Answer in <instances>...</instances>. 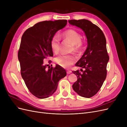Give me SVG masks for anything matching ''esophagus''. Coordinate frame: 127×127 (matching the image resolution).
Returning <instances> with one entry per match:
<instances>
[{
  "label": "esophagus",
  "instance_id": "1",
  "mask_svg": "<svg viewBox=\"0 0 127 127\" xmlns=\"http://www.w3.org/2000/svg\"><path fill=\"white\" fill-rule=\"evenodd\" d=\"M71 72H72V71H71V70H68V69L67 70V74H71Z\"/></svg>",
  "mask_w": 127,
  "mask_h": 127
}]
</instances>
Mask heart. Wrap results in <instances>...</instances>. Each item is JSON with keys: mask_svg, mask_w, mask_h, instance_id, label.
<instances>
[{"mask_svg": "<svg viewBox=\"0 0 127 127\" xmlns=\"http://www.w3.org/2000/svg\"><path fill=\"white\" fill-rule=\"evenodd\" d=\"M61 36L64 40L71 44V51L79 52L83 49L85 42L77 31L72 29L67 30L62 33ZM60 41V38L58 35H54L51 39L50 47L52 51L55 53H58L59 51ZM55 61L59 66L64 68H68L76 62V58L73 55H62L58 56L55 59Z\"/></svg>", "mask_w": 127, "mask_h": 127, "instance_id": "b5f03b06", "label": "heart"}]
</instances>
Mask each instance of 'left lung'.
<instances>
[{
  "instance_id": "left-lung-1",
  "label": "left lung",
  "mask_w": 127,
  "mask_h": 127,
  "mask_svg": "<svg viewBox=\"0 0 127 127\" xmlns=\"http://www.w3.org/2000/svg\"><path fill=\"white\" fill-rule=\"evenodd\" d=\"M69 23L82 29L87 39V48L76 66L82 69L72 72L77 80L72 88L82 97L90 98L100 90L106 78V66L109 60L106 39L98 27L87 20H71ZM84 69V70L82 69Z\"/></svg>"
}]
</instances>
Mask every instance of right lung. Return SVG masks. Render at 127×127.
<instances>
[{"instance_id":"obj_1","label":"right lung","mask_w":127,"mask_h":127,"mask_svg":"<svg viewBox=\"0 0 127 127\" xmlns=\"http://www.w3.org/2000/svg\"><path fill=\"white\" fill-rule=\"evenodd\" d=\"M67 23L66 20L39 22L27 29L22 36L18 52L21 74L29 91L37 98L52 95L59 80L67 75L59 65L47 68L43 63L48 57L53 56L50 47L52 37Z\"/></svg>"}]
</instances>
